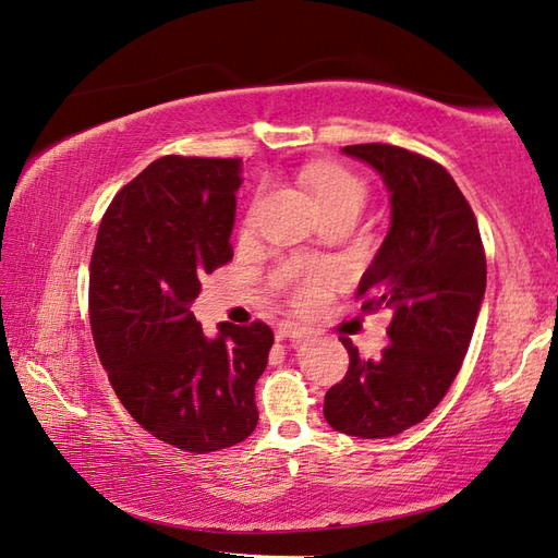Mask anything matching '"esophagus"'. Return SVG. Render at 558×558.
I'll list each match as a JSON object with an SVG mask.
<instances>
[{
	"label": "esophagus",
	"mask_w": 558,
	"mask_h": 558,
	"mask_svg": "<svg viewBox=\"0 0 558 558\" xmlns=\"http://www.w3.org/2000/svg\"><path fill=\"white\" fill-rule=\"evenodd\" d=\"M306 330L302 328V326H298L294 322H282V324H278V330H276V336H278V340H286V338H298V336H304Z\"/></svg>",
	"instance_id": "1"
}]
</instances>
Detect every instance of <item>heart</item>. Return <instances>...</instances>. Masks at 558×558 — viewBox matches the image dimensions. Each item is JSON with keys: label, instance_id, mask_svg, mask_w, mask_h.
<instances>
[{"label": "heart", "instance_id": "1", "mask_svg": "<svg viewBox=\"0 0 558 558\" xmlns=\"http://www.w3.org/2000/svg\"><path fill=\"white\" fill-rule=\"evenodd\" d=\"M306 184H310L312 194L316 196L324 210L336 208L342 204H360L364 201V184L354 177L350 170L340 168V165H316V168L306 170ZM314 288H302V298L312 294Z\"/></svg>", "mask_w": 558, "mask_h": 558}]
</instances>
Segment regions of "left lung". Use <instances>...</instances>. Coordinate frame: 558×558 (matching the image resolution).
I'll use <instances>...</instances> for the list:
<instances>
[{
  "instance_id": "left-lung-1",
  "label": "left lung",
  "mask_w": 558,
  "mask_h": 558,
  "mask_svg": "<svg viewBox=\"0 0 558 558\" xmlns=\"http://www.w3.org/2000/svg\"><path fill=\"white\" fill-rule=\"evenodd\" d=\"M342 153L372 165L390 194L388 234L357 288L362 312L390 314V345L364 360L342 338L350 369L326 393L324 414L336 432L386 438L448 393L477 324L487 258L475 213L441 165L388 144Z\"/></svg>"
}]
</instances>
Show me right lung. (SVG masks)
Returning a JSON list of instances; mask_svg holds the SVG:
<instances>
[{"label":"right lung","mask_w":558,"mask_h":558,"mask_svg":"<svg viewBox=\"0 0 558 558\" xmlns=\"http://www.w3.org/2000/svg\"><path fill=\"white\" fill-rule=\"evenodd\" d=\"M240 158L165 156L105 210L90 256V328L129 414L189 453L230 448L256 429L254 386L272 330L218 324L189 310L201 278L232 260Z\"/></svg>","instance_id":"add662e5"}]
</instances>
